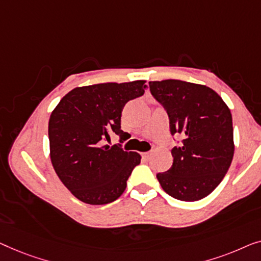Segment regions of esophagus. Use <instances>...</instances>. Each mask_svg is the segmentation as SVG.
Returning a JSON list of instances; mask_svg holds the SVG:
<instances>
[{
  "label": "esophagus",
  "instance_id": "obj_1",
  "mask_svg": "<svg viewBox=\"0 0 261 261\" xmlns=\"http://www.w3.org/2000/svg\"><path fill=\"white\" fill-rule=\"evenodd\" d=\"M142 156H143V157H144V159H146V160H149V157H150V156H151V153H150V152H143V153H142Z\"/></svg>",
  "mask_w": 261,
  "mask_h": 261
}]
</instances>
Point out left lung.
Listing matches in <instances>:
<instances>
[{
    "label": "left lung",
    "mask_w": 261,
    "mask_h": 261,
    "mask_svg": "<svg viewBox=\"0 0 261 261\" xmlns=\"http://www.w3.org/2000/svg\"><path fill=\"white\" fill-rule=\"evenodd\" d=\"M163 105L171 135L183 141L171 150L172 167L157 174L164 192L181 201L201 200L220 185L234 155L232 113L211 87L182 80L150 82Z\"/></svg>",
    "instance_id": "1"
}]
</instances>
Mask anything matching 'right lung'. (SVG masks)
<instances>
[{"instance_id":"add662e5","label":"right lung","mask_w":261,"mask_h":261,"mask_svg":"<svg viewBox=\"0 0 261 261\" xmlns=\"http://www.w3.org/2000/svg\"><path fill=\"white\" fill-rule=\"evenodd\" d=\"M145 80L75 87L53 110L48 123L49 155L64 186L89 204L118 199L141 155L106 141L120 129L124 105L144 94Z\"/></svg>"}]
</instances>
